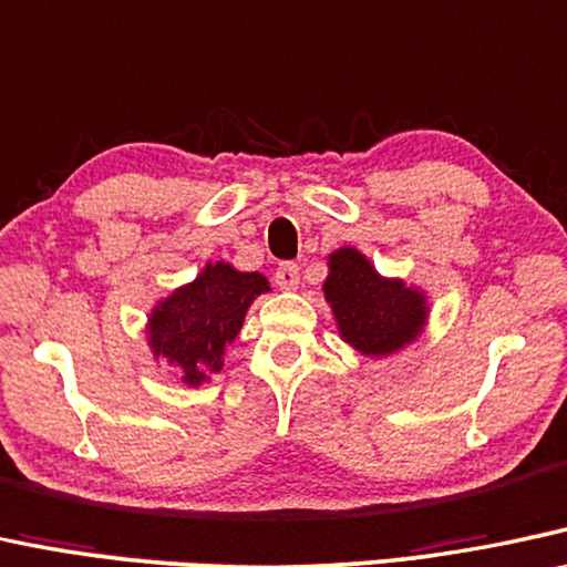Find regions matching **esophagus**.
Listing matches in <instances>:
<instances>
[{
  "mask_svg": "<svg viewBox=\"0 0 567 567\" xmlns=\"http://www.w3.org/2000/svg\"><path fill=\"white\" fill-rule=\"evenodd\" d=\"M275 282L279 290H296L298 282H300V267L292 261H285L279 264L277 271H275Z\"/></svg>",
  "mask_w": 567,
  "mask_h": 567,
  "instance_id": "esophagus-1",
  "label": "esophagus"
}]
</instances>
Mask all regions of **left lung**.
I'll list each match as a JSON object with an SVG mask.
<instances>
[{
	"label": "left lung",
	"mask_w": 567,
	"mask_h": 567,
	"mask_svg": "<svg viewBox=\"0 0 567 567\" xmlns=\"http://www.w3.org/2000/svg\"><path fill=\"white\" fill-rule=\"evenodd\" d=\"M324 298L342 340L367 355H390L415 340L426 321L424 292L384 279L355 248L329 256Z\"/></svg>",
	"instance_id": "left-lung-1"
}]
</instances>
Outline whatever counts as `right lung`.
I'll return each instance as SVG.
<instances>
[{"instance_id": "1", "label": "right lung", "mask_w": 567, "mask_h": 567, "mask_svg": "<svg viewBox=\"0 0 567 567\" xmlns=\"http://www.w3.org/2000/svg\"><path fill=\"white\" fill-rule=\"evenodd\" d=\"M269 290L259 271L230 264H206L190 285L175 290L148 319V346L183 371V382L200 384L221 369V358L238 337L248 306Z\"/></svg>"}]
</instances>
